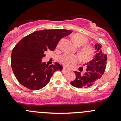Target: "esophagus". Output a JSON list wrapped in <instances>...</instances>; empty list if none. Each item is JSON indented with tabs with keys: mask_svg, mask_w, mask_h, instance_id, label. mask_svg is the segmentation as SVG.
I'll use <instances>...</instances> for the list:
<instances>
[{
	"mask_svg": "<svg viewBox=\"0 0 121 121\" xmlns=\"http://www.w3.org/2000/svg\"><path fill=\"white\" fill-rule=\"evenodd\" d=\"M63 71H64V72H66V73H68V72H69V70H68V69H67L66 68H65V67L63 68Z\"/></svg>",
	"mask_w": 121,
	"mask_h": 121,
	"instance_id": "obj_1",
	"label": "esophagus"
}]
</instances>
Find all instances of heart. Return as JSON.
Segmentation results:
<instances>
[{
    "instance_id": "heart-1",
    "label": "heart",
    "mask_w": 121,
    "mask_h": 121,
    "mask_svg": "<svg viewBox=\"0 0 121 121\" xmlns=\"http://www.w3.org/2000/svg\"><path fill=\"white\" fill-rule=\"evenodd\" d=\"M73 40L78 47L84 46L79 50V56L81 60L84 61L90 60L94 55V49L91 46H86L88 42V39L81 34L77 33L73 36ZM60 61L65 66L71 67L78 61V57L76 56L65 54L60 56Z\"/></svg>"
}]
</instances>
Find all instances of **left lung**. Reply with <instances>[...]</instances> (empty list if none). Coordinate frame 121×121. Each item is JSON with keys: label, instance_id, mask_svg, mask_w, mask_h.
<instances>
[{"label": "left lung", "instance_id": "obj_1", "mask_svg": "<svg viewBox=\"0 0 121 121\" xmlns=\"http://www.w3.org/2000/svg\"><path fill=\"white\" fill-rule=\"evenodd\" d=\"M95 54L92 60L86 63L85 73L74 71L76 78L70 82L73 86L80 88H86L93 85L104 73L107 61V56L99 44L95 45ZM81 68L80 71H82Z\"/></svg>", "mask_w": 121, "mask_h": 121}]
</instances>
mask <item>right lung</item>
I'll list each match as a JSON object with an SVG mask.
<instances>
[{"instance_id":"right-lung-1","label":"right lung","mask_w":121,"mask_h":121,"mask_svg":"<svg viewBox=\"0 0 121 121\" xmlns=\"http://www.w3.org/2000/svg\"><path fill=\"white\" fill-rule=\"evenodd\" d=\"M65 29L36 31L23 38L13 48L11 65L16 78L25 87L38 90L46 86L54 73L61 71L57 63L48 66L41 59L47 52L54 51L62 38L70 35Z\"/></svg>"}]
</instances>
